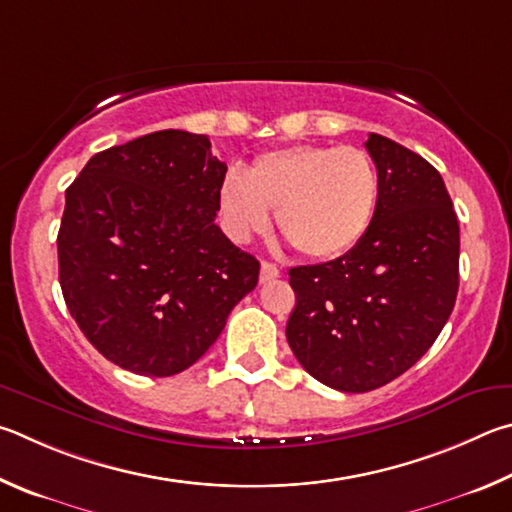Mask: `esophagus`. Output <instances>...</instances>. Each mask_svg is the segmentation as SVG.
<instances>
[{"label":"esophagus","instance_id":"34e87169","mask_svg":"<svg viewBox=\"0 0 512 512\" xmlns=\"http://www.w3.org/2000/svg\"><path fill=\"white\" fill-rule=\"evenodd\" d=\"M279 276H281V270L274 263H270V261H263L261 263V283H267V281H272V279H279Z\"/></svg>","mask_w":512,"mask_h":512}]
</instances>
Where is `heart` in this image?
Masks as SVG:
<instances>
[{"mask_svg": "<svg viewBox=\"0 0 512 512\" xmlns=\"http://www.w3.org/2000/svg\"><path fill=\"white\" fill-rule=\"evenodd\" d=\"M382 179L369 152L355 146L297 143L267 150L245 175L229 170L218 188L224 229L247 242L270 227L310 261H335L360 245L378 213Z\"/></svg>", "mask_w": 512, "mask_h": 512, "instance_id": "b5f03b06", "label": "heart"}]
</instances>
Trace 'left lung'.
I'll list each match as a JSON object with an SVG mask.
<instances>
[{"mask_svg":"<svg viewBox=\"0 0 512 512\" xmlns=\"http://www.w3.org/2000/svg\"><path fill=\"white\" fill-rule=\"evenodd\" d=\"M364 146L382 179L375 220L351 254L292 267L297 306L285 328L303 369L344 393L373 391L411 369L459 292V220L441 173L382 134Z\"/></svg>","mask_w":512,"mask_h":512,"instance_id":"1","label":"left lung"}]
</instances>
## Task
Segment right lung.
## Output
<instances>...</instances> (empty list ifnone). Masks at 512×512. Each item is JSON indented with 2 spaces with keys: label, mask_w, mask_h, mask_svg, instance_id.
Listing matches in <instances>:
<instances>
[{
  "label": "right lung",
  "mask_w": 512,
  "mask_h": 512,
  "mask_svg": "<svg viewBox=\"0 0 512 512\" xmlns=\"http://www.w3.org/2000/svg\"><path fill=\"white\" fill-rule=\"evenodd\" d=\"M227 164L206 134L159 130L87 161L65 193L60 288L98 353L168 378L220 337L261 263L215 224Z\"/></svg>",
  "instance_id": "obj_1"
}]
</instances>
